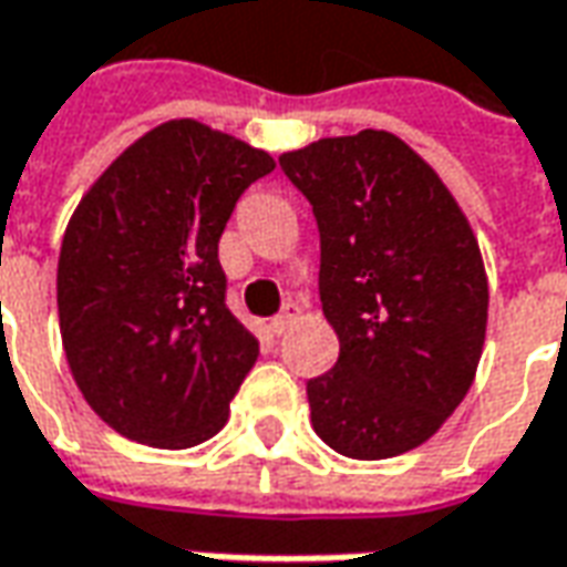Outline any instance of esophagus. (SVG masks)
I'll use <instances>...</instances> for the list:
<instances>
[{
    "instance_id": "esophagus-1",
    "label": "esophagus",
    "mask_w": 567,
    "mask_h": 567,
    "mask_svg": "<svg viewBox=\"0 0 567 567\" xmlns=\"http://www.w3.org/2000/svg\"><path fill=\"white\" fill-rule=\"evenodd\" d=\"M296 318H299V306H296V302H287V306H284V311L271 318V333H275V337L287 333V330L296 324Z\"/></svg>"
}]
</instances>
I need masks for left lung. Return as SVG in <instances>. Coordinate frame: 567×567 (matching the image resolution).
I'll use <instances>...</instances> for the list:
<instances>
[{"instance_id": "8db88e82", "label": "left lung", "mask_w": 567, "mask_h": 567, "mask_svg": "<svg viewBox=\"0 0 567 567\" xmlns=\"http://www.w3.org/2000/svg\"><path fill=\"white\" fill-rule=\"evenodd\" d=\"M321 234V306L340 359L309 381L311 427L346 458H393L443 427L487 337V271L450 186L390 131L280 155Z\"/></svg>"}]
</instances>
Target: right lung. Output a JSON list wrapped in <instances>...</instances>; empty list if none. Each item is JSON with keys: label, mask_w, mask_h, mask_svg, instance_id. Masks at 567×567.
Here are the masks:
<instances>
[{"label": "right lung", "mask_w": 567, "mask_h": 567, "mask_svg": "<svg viewBox=\"0 0 567 567\" xmlns=\"http://www.w3.org/2000/svg\"><path fill=\"white\" fill-rule=\"evenodd\" d=\"M275 158L174 117L117 155L74 208L59 256V328L80 393L112 431L189 450L230 415L258 340L224 306L218 239Z\"/></svg>", "instance_id": "right-lung-1"}]
</instances>
